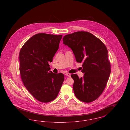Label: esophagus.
I'll return each instance as SVG.
<instances>
[{"mask_svg":"<svg viewBox=\"0 0 130 130\" xmlns=\"http://www.w3.org/2000/svg\"><path fill=\"white\" fill-rule=\"evenodd\" d=\"M65 75H66L67 76H68V77H70L71 76V74H69V73H66Z\"/></svg>","mask_w":130,"mask_h":130,"instance_id":"1","label":"esophagus"}]
</instances>
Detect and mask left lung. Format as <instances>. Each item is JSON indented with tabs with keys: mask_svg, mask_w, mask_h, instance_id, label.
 <instances>
[{
	"mask_svg": "<svg viewBox=\"0 0 130 130\" xmlns=\"http://www.w3.org/2000/svg\"><path fill=\"white\" fill-rule=\"evenodd\" d=\"M63 44L72 50L76 62L82 63L83 77L71 74L73 90L77 99L90 103L103 93L111 73L108 50L98 37L90 32L80 31L65 36Z\"/></svg>",
	"mask_w": 130,
	"mask_h": 130,
	"instance_id": "1",
	"label": "left lung"
}]
</instances>
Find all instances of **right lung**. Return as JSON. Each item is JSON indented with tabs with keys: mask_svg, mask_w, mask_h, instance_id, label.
Wrapping results in <instances>:
<instances>
[{
	"mask_svg": "<svg viewBox=\"0 0 130 130\" xmlns=\"http://www.w3.org/2000/svg\"><path fill=\"white\" fill-rule=\"evenodd\" d=\"M62 35L37 34L27 40L19 53V72L24 85L40 102L56 99L64 80L62 73L49 71V62L59 48Z\"/></svg>",
	"mask_w": 130,
	"mask_h": 130,
	"instance_id": "right-lung-1",
	"label": "right lung"
}]
</instances>
